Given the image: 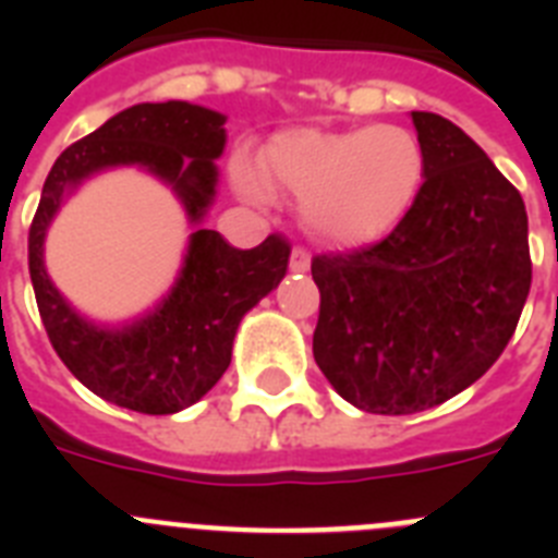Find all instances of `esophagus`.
Returning a JSON list of instances; mask_svg holds the SVG:
<instances>
[{"mask_svg": "<svg viewBox=\"0 0 558 558\" xmlns=\"http://www.w3.org/2000/svg\"><path fill=\"white\" fill-rule=\"evenodd\" d=\"M290 270L293 274H307L310 270V254L304 248H299V245L290 251Z\"/></svg>", "mask_w": 558, "mask_h": 558, "instance_id": "obj_1", "label": "esophagus"}]
</instances>
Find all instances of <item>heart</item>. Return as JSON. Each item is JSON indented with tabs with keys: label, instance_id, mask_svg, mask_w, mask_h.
<instances>
[{
	"label": "heart",
	"instance_id": "heart-1",
	"mask_svg": "<svg viewBox=\"0 0 558 558\" xmlns=\"http://www.w3.org/2000/svg\"><path fill=\"white\" fill-rule=\"evenodd\" d=\"M234 184L265 201L279 184L304 204L315 236L338 248H366L391 236L422 198L427 153L411 128L372 125L352 131L276 133L259 165L236 156Z\"/></svg>",
	"mask_w": 558,
	"mask_h": 558
}]
</instances>
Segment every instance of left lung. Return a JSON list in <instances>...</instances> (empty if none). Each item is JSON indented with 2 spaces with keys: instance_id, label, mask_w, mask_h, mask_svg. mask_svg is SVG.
<instances>
[{
  "instance_id": "1",
  "label": "left lung",
  "mask_w": 558,
  "mask_h": 558,
  "mask_svg": "<svg viewBox=\"0 0 558 558\" xmlns=\"http://www.w3.org/2000/svg\"><path fill=\"white\" fill-rule=\"evenodd\" d=\"M427 153L422 198L377 245L313 259V354L366 413L427 411L489 372L531 290L520 192L450 120L411 111Z\"/></svg>"
}]
</instances>
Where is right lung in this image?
I'll list each match as a JSON object with an SVG mask.
<instances>
[{
	"mask_svg": "<svg viewBox=\"0 0 558 558\" xmlns=\"http://www.w3.org/2000/svg\"><path fill=\"white\" fill-rule=\"evenodd\" d=\"M226 117L184 100L140 102L69 145L49 170L29 226V279L58 357L88 391L128 411L165 416L195 405L231 363L243 315L288 274L290 245L270 234L251 251L229 245L204 218L218 195ZM142 166L165 180L196 229L171 293L136 323L106 328L83 319L43 268V240L60 204L92 174Z\"/></svg>",
	"mask_w": 558,
	"mask_h": 558,
	"instance_id": "1",
	"label": "right lung"
}]
</instances>
